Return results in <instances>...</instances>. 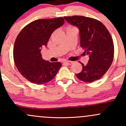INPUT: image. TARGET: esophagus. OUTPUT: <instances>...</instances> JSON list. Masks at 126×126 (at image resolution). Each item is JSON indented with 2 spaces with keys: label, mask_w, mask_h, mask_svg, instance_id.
<instances>
[{
  "label": "esophagus",
  "mask_w": 126,
  "mask_h": 126,
  "mask_svg": "<svg viewBox=\"0 0 126 126\" xmlns=\"http://www.w3.org/2000/svg\"><path fill=\"white\" fill-rule=\"evenodd\" d=\"M63 63H64V64H66L70 65V64H72V63H73V62H72V61H65V62H63Z\"/></svg>",
  "instance_id": "1"
}]
</instances>
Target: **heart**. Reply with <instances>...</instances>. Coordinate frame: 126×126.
Wrapping results in <instances>:
<instances>
[{
	"label": "heart",
	"instance_id": "1",
	"mask_svg": "<svg viewBox=\"0 0 126 126\" xmlns=\"http://www.w3.org/2000/svg\"><path fill=\"white\" fill-rule=\"evenodd\" d=\"M69 28H73V27H69Z\"/></svg>",
	"mask_w": 126,
	"mask_h": 126
}]
</instances>
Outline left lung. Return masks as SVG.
<instances>
[{
	"mask_svg": "<svg viewBox=\"0 0 126 126\" xmlns=\"http://www.w3.org/2000/svg\"><path fill=\"white\" fill-rule=\"evenodd\" d=\"M66 21L79 30L80 43L89 55L88 64L76 76L82 81L93 82L107 72L114 59V44L109 31L98 20L83 16H64Z\"/></svg>",
	"mask_w": 126,
	"mask_h": 126,
	"instance_id": "left-lung-1",
	"label": "left lung"
}]
</instances>
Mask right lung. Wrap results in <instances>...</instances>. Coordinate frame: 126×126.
<instances>
[{
	"instance_id": "1",
	"label": "right lung",
	"mask_w": 126,
	"mask_h": 126,
	"mask_svg": "<svg viewBox=\"0 0 126 126\" xmlns=\"http://www.w3.org/2000/svg\"><path fill=\"white\" fill-rule=\"evenodd\" d=\"M64 23L62 17L35 20L26 25L17 36L14 62L20 73L30 82L37 85L48 82L61 67L60 62L51 63L43 59L41 50L47 46L53 31Z\"/></svg>"
}]
</instances>
